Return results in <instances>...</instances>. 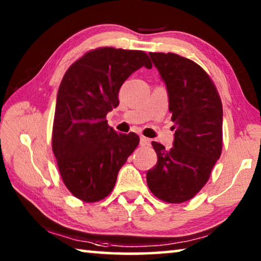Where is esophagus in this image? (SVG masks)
Masks as SVG:
<instances>
[{
  "label": "esophagus",
  "mask_w": 261,
  "mask_h": 261,
  "mask_svg": "<svg viewBox=\"0 0 261 261\" xmlns=\"http://www.w3.org/2000/svg\"><path fill=\"white\" fill-rule=\"evenodd\" d=\"M149 143H151V140L146 138V137H140V145H141V146H148Z\"/></svg>",
  "instance_id": "esophagus-1"
}]
</instances>
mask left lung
Listing matches in <instances>:
<instances>
[{
  "label": "left lung",
  "mask_w": 261,
  "mask_h": 261,
  "mask_svg": "<svg viewBox=\"0 0 261 261\" xmlns=\"http://www.w3.org/2000/svg\"><path fill=\"white\" fill-rule=\"evenodd\" d=\"M166 83L175 123L174 147L152 141L158 162L147 171L151 192L169 204L188 201L208 182L222 152V102L210 74L174 53H149Z\"/></svg>",
  "instance_id": "obj_1"
}]
</instances>
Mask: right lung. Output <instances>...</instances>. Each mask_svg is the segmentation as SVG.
<instances>
[{"label": "right lung", "mask_w": 261, "mask_h": 261, "mask_svg": "<svg viewBox=\"0 0 261 261\" xmlns=\"http://www.w3.org/2000/svg\"><path fill=\"white\" fill-rule=\"evenodd\" d=\"M152 68L141 50L100 47L70 65L57 92L51 148L62 180L84 202L105 199L139 144L135 132L117 134L106 120L131 73Z\"/></svg>", "instance_id": "obj_1"}]
</instances>
